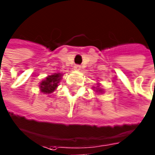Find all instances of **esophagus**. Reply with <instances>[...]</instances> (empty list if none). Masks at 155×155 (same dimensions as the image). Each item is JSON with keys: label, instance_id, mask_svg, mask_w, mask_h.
Masks as SVG:
<instances>
[{"label": "esophagus", "instance_id": "obj_1", "mask_svg": "<svg viewBox=\"0 0 155 155\" xmlns=\"http://www.w3.org/2000/svg\"><path fill=\"white\" fill-rule=\"evenodd\" d=\"M81 67L80 65H74V70H76V71L81 70Z\"/></svg>", "mask_w": 155, "mask_h": 155}]
</instances>
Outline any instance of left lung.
<instances>
[{"label": "left lung", "instance_id": "1", "mask_svg": "<svg viewBox=\"0 0 155 155\" xmlns=\"http://www.w3.org/2000/svg\"><path fill=\"white\" fill-rule=\"evenodd\" d=\"M96 92H99V93H102L103 92V90L101 89V88H99V87H96V90H95Z\"/></svg>", "mask_w": 155, "mask_h": 155}]
</instances>
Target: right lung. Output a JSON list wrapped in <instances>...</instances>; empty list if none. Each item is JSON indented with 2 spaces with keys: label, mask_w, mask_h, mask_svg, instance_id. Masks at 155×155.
Returning <instances> with one entry per match:
<instances>
[{
  "label": "right lung",
  "mask_w": 155,
  "mask_h": 155,
  "mask_svg": "<svg viewBox=\"0 0 155 155\" xmlns=\"http://www.w3.org/2000/svg\"><path fill=\"white\" fill-rule=\"evenodd\" d=\"M61 74L57 73L52 75H49L45 78V80L42 81L39 84L40 91L43 94H50L53 93L56 87H58V83L60 82L61 79Z\"/></svg>",
  "instance_id": "add662e5"
}]
</instances>
